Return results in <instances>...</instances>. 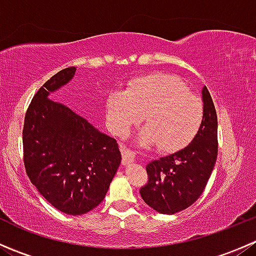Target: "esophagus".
Instances as JSON below:
<instances>
[{
  "label": "esophagus",
  "instance_id": "esophagus-1",
  "mask_svg": "<svg viewBox=\"0 0 256 256\" xmlns=\"http://www.w3.org/2000/svg\"><path fill=\"white\" fill-rule=\"evenodd\" d=\"M121 154H122V164L124 166H128V164H132L135 161V154L132 151H130L128 148L125 147H121Z\"/></svg>",
  "mask_w": 256,
  "mask_h": 256
}]
</instances>
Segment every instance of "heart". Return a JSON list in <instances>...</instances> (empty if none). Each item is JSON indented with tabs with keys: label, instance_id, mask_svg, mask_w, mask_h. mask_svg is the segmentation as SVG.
<instances>
[{
	"label": "heart",
	"instance_id": "b5f03b06",
	"mask_svg": "<svg viewBox=\"0 0 256 256\" xmlns=\"http://www.w3.org/2000/svg\"><path fill=\"white\" fill-rule=\"evenodd\" d=\"M105 109L110 128L118 136L128 135L146 115L148 126L138 144H158L164 152L187 146L197 136L204 116L202 100L180 78L164 73L131 80L126 90H112Z\"/></svg>",
	"mask_w": 256,
	"mask_h": 256
}]
</instances>
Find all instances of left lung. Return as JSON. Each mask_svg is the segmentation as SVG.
<instances>
[{
    "mask_svg": "<svg viewBox=\"0 0 256 256\" xmlns=\"http://www.w3.org/2000/svg\"><path fill=\"white\" fill-rule=\"evenodd\" d=\"M204 116L197 136L184 148L151 161L148 182L140 190L146 204L174 214L192 206L207 186L218 154V120L207 86L202 89Z\"/></svg>",
    "mask_w": 256,
    "mask_h": 256,
    "instance_id": "left-lung-1",
    "label": "left lung"
}]
</instances>
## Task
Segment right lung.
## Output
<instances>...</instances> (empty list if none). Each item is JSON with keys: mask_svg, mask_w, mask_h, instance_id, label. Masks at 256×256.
Listing matches in <instances>:
<instances>
[{"mask_svg": "<svg viewBox=\"0 0 256 256\" xmlns=\"http://www.w3.org/2000/svg\"><path fill=\"white\" fill-rule=\"evenodd\" d=\"M76 70L58 72L33 96L23 126V161L32 184L54 208L82 216L105 198L121 154L115 138L49 99Z\"/></svg>", "mask_w": 256, "mask_h": 256, "instance_id": "right-lung-1", "label": "right lung"}]
</instances>
